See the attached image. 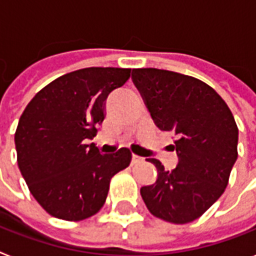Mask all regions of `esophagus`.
Returning <instances> with one entry per match:
<instances>
[{
	"label": "esophagus",
	"instance_id": "obj_1",
	"mask_svg": "<svg viewBox=\"0 0 256 256\" xmlns=\"http://www.w3.org/2000/svg\"><path fill=\"white\" fill-rule=\"evenodd\" d=\"M132 164L140 163V162H143V158H142V156H139V155H135V154H132Z\"/></svg>",
	"mask_w": 256,
	"mask_h": 256
}]
</instances>
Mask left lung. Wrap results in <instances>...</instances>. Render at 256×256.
<instances>
[{"label":"left lung","instance_id":"obj_1","mask_svg":"<svg viewBox=\"0 0 256 256\" xmlns=\"http://www.w3.org/2000/svg\"><path fill=\"white\" fill-rule=\"evenodd\" d=\"M132 82L162 132L176 135L178 163L166 171L158 159L156 182L140 188L150 213L171 224L200 218L221 197L238 158V126L214 89L192 76L132 70Z\"/></svg>","mask_w":256,"mask_h":256}]
</instances>
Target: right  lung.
<instances>
[{"label": "right lung", "mask_w": 256, "mask_h": 256, "mask_svg": "<svg viewBox=\"0 0 256 256\" xmlns=\"http://www.w3.org/2000/svg\"><path fill=\"white\" fill-rule=\"evenodd\" d=\"M128 68L90 67L66 74L27 104L16 130V162L43 209L64 221L98 213L110 180L128 167L132 151L100 154L93 139L105 118V101L130 78Z\"/></svg>", "instance_id": "1"}]
</instances>
